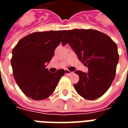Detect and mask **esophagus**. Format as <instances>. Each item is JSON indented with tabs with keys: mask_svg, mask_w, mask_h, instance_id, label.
I'll list each match as a JSON object with an SVG mask.
<instances>
[{
	"mask_svg": "<svg viewBox=\"0 0 128 128\" xmlns=\"http://www.w3.org/2000/svg\"><path fill=\"white\" fill-rule=\"evenodd\" d=\"M65 73H66V75H70V74H72V72H70L69 70H67L66 69V70H65Z\"/></svg>",
	"mask_w": 128,
	"mask_h": 128,
	"instance_id": "esophagus-1",
	"label": "esophagus"
}]
</instances>
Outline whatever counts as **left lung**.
<instances>
[{
  "label": "left lung",
  "instance_id": "left-lung-1",
  "mask_svg": "<svg viewBox=\"0 0 128 128\" xmlns=\"http://www.w3.org/2000/svg\"><path fill=\"white\" fill-rule=\"evenodd\" d=\"M68 43L78 58L88 68V72L75 71L80 77L74 88L78 94L94 100L106 93L115 78L118 62L116 43L106 34L94 29L68 30L62 40Z\"/></svg>",
  "mask_w": 128,
  "mask_h": 128
}]
</instances>
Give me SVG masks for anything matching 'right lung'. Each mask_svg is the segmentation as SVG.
Segmentation results:
<instances>
[{
	"label": "right lung",
	"instance_id": "obj_1",
	"mask_svg": "<svg viewBox=\"0 0 128 128\" xmlns=\"http://www.w3.org/2000/svg\"><path fill=\"white\" fill-rule=\"evenodd\" d=\"M66 32H34L22 38L14 48L11 59L13 75L26 96L42 100L56 90L65 71L60 69L51 73L45 67Z\"/></svg>",
	"mask_w": 128,
	"mask_h": 128
}]
</instances>
